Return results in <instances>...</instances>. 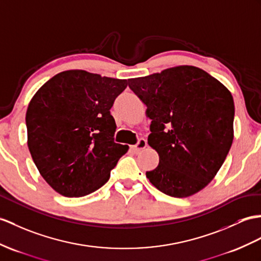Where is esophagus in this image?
<instances>
[{"instance_id":"1","label":"esophagus","mask_w":261,"mask_h":261,"mask_svg":"<svg viewBox=\"0 0 261 261\" xmlns=\"http://www.w3.org/2000/svg\"><path fill=\"white\" fill-rule=\"evenodd\" d=\"M146 146H147V142H146V139L145 138H139L137 144L134 145V146H132V149L134 150L135 152H137L139 150L146 148Z\"/></svg>"}]
</instances>
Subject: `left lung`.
Returning a JSON list of instances; mask_svg holds the SVG:
<instances>
[{"instance_id": "1", "label": "left lung", "mask_w": 261, "mask_h": 261, "mask_svg": "<svg viewBox=\"0 0 261 261\" xmlns=\"http://www.w3.org/2000/svg\"><path fill=\"white\" fill-rule=\"evenodd\" d=\"M128 86L147 106L148 144L160 155L158 166L146 177L177 198L205 188L232 144L231 93L207 72L188 65L130 79Z\"/></svg>"}]
</instances>
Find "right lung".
<instances>
[{
  "instance_id": "add662e5",
  "label": "right lung",
  "mask_w": 261,
  "mask_h": 261,
  "mask_svg": "<svg viewBox=\"0 0 261 261\" xmlns=\"http://www.w3.org/2000/svg\"><path fill=\"white\" fill-rule=\"evenodd\" d=\"M128 85L72 69L56 74L31 99L27 111L28 146L40 174L65 197L94 193L128 146L114 142L111 109Z\"/></svg>"
}]
</instances>
